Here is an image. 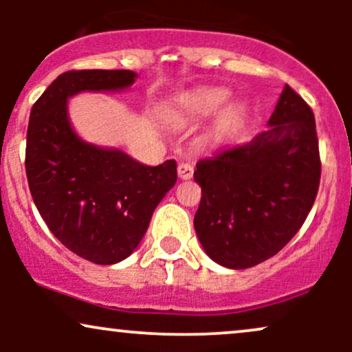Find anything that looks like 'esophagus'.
I'll return each instance as SVG.
<instances>
[{
	"instance_id": "esophagus-1",
	"label": "esophagus",
	"mask_w": 352,
	"mask_h": 352,
	"mask_svg": "<svg viewBox=\"0 0 352 352\" xmlns=\"http://www.w3.org/2000/svg\"><path fill=\"white\" fill-rule=\"evenodd\" d=\"M177 173H179V177L182 180H190L193 177V167L190 164H179V167H177Z\"/></svg>"
}]
</instances>
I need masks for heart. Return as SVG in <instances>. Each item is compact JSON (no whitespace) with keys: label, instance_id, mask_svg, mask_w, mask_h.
<instances>
[{"label":"heart","instance_id":"obj_1","mask_svg":"<svg viewBox=\"0 0 352 352\" xmlns=\"http://www.w3.org/2000/svg\"><path fill=\"white\" fill-rule=\"evenodd\" d=\"M230 91L221 87H205L188 92L177 100V104L168 111V119L173 124L192 125L199 124L208 117L215 116L230 99ZM245 106L240 102L228 104L218 116L212 129V137L217 140L225 139L243 120Z\"/></svg>","mask_w":352,"mask_h":352}]
</instances>
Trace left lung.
Returning <instances> with one entry per match:
<instances>
[{"mask_svg": "<svg viewBox=\"0 0 352 352\" xmlns=\"http://www.w3.org/2000/svg\"><path fill=\"white\" fill-rule=\"evenodd\" d=\"M319 177L314 114L286 84L268 131L197 162L201 200L193 227L205 253L230 270L274 256L305 223Z\"/></svg>", "mask_w": 352, "mask_h": 352, "instance_id": "left-lung-1", "label": "left lung"}]
</instances>
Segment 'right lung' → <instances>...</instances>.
Listing matches in <instances>:
<instances>
[{
    "label": "right lung",
    "instance_id": "obj_1",
    "mask_svg": "<svg viewBox=\"0 0 352 352\" xmlns=\"http://www.w3.org/2000/svg\"><path fill=\"white\" fill-rule=\"evenodd\" d=\"M135 79L127 69L67 71L31 109L26 175L36 208L60 243L96 265L119 263L134 252L175 185L177 164L148 167L120 148L86 142L72 129L67 100L124 91Z\"/></svg>",
    "mask_w": 352,
    "mask_h": 352
}]
</instances>
